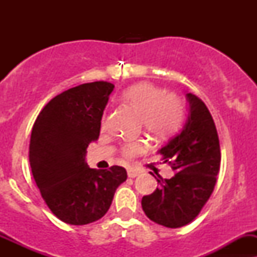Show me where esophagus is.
Listing matches in <instances>:
<instances>
[{
	"label": "esophagus",
	"mask_w": 257,
	"mask_h": 257,
	"mask_svg": "<svg viewBox=\"0 0 257 257\" xmlns=\"http://www.w3.org/2000/svg\"><path fill=\"white\" fill-rule=\"evenodd\" d=\"M139 175L138 170H134V169H128V177L129 178H136Z\"/></svg>",
	"instance_id": "obj_1"
}]
</instances>
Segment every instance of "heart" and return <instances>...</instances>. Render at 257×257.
<instances>
[{
  "label": "heart",
  "instance_id": "b5f03b06",
  "mask_svg": "<svg viewBox=\"0 0 257 257\" xmlns=\"http://www.w3.org/2000/svg\"><path fill=\"white\" fill-rule=\"evenodd\" d=\"M121 100L141 115L145 131L158 138L170 136L180 126L184 108L175 93H165L163 88L152 83H138L126 88L120 95ZM107 124V115L102 116V126ZM147 149L144 141L124 144L121 153L125 158H133Z\"/></svg>",
  "mask_w": 257,
  "mask_h": 257
}]
</instances>
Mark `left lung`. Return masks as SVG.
Masks as SVG:
<instances>
[{
    "label": "left lung",
    "instance_id": "1",
    "mask_svg": "<svg viewBox=\"0 0 257 257\" xmlns=\"http://www.w3.org/2000/svg\"><path fill=\"white\" fill-rule=\"evenodd\" d=\"M190 115L183 131L159 150L175 174L163 179L142 199V208L152 221L177 229L193 221L214 191L220 170L219 136L208 107L196 95L186 94Z\"/></svg>",
    "mask_w": 257,
    "mask_h": 257
}]
</instances>
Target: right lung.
<instances>
[{"mask_svg":"<svg viewBox=\"0 0 257 257\" xmlns=\"http://www.w3.org/2000/svg\"><path fill=\"white\" fill-rule=\"evenodd\" d=\"M114 85L84 83L56 95L38 114L30 142L33 179L47 206L63 222L87 225L107 214L126 170L90 169L89 143L99 138L100 120Z\"/></svg>","mask_w":257,"mask_h":257,"instance_id":"right-lung-1","label":"right lung"}]
</instances>
